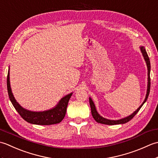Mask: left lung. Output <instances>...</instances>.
Segmentation results:
<instances>
[{"instance_id":"obj_1","label":"left lung","mask_w":158,"mask_h":158,"mask_svg":"<svg viewBox=\"0 0 158 158\" xmlns=\"http://www.w3.org/2000/svg\"><path fill=\"white\" fill-rule=\"evenodd\" d=\"M140 51H141L143 56L144 57V59H145L146 64H147V70H148V83H147V94H146V97L145 99L144 100V102H143V104L140 105L138 109H137L135 112H134L132 114H131L130 115L127 116L125 118L121 119H118V120H110V119H107L106 118H104L102 116H100L98 113L97 112L94 103L92 101V100L91 98H89V105H90V107H91V112H92V115L93 116V118L97 122L100 123H102V124H106V125H116V124H122V123H125L128 122L130 120L132 119L136 115V114L139 111V110L141 108L142 106L144 105L147 98H148V96L149 94V92H150V86H151V79H150V70H151V65H150V61H149V56L147 55V52L145 50V48H144L143 46H141L140 48Z\"/></svg>"}]
</instances>
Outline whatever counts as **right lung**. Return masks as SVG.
Wrapping results in <instances>:
<instances>
[{
  "label": "right lung",
  "mask_w": 158,
  "mask_h": 158,
  "mask_svg": "<svg viewBox=\"0 0 158 158\" xmlns=\"http://www.w3.org/2000/svg\"><path fill=\"white\" fill-rule=\"evenodd\" d=\"M6 85H7L9 99L20 116L27 122L32 124H36V125H52V124L61 122L64 117H65L67 106H68L70 97L73 94V93H70L66 96L63 97L60 100L58 105L52 109L40 112L31 111V110L23 109V107L20 106L13 96L11 86H10L9 69L8 71L7 79H6Z\"/></svg>",
  "instance_id": "add662e5"
}]
</instances>
